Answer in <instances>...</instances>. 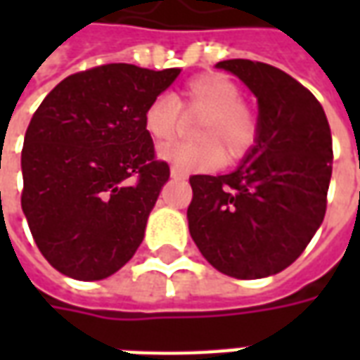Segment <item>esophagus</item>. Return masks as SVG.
<instances>
[{"mask_svg": "<svg viewBox=\"0 0 360 360\" xmlns=\"http://www.w3.org/2000/svg\"><path fill=\"white\" fill-rule=\"evenodd\" d=\"M172 177H173V179H185L187 175H185L183 172H179L177 167H172Z\"/></svg>", "mask_w": 360, "mask_h": 360, "instance_id": "1", "label": "esophagus"}]
</instances>
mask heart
<instances>
[{
  "label": "heart",
  "instance_id": "b5f03b06",
  "mask_svg": "<svg viewBox=\"0 0 360 360\" xmlns=\"http://www.w3.org/2000/svg\"><path fill=\"white\" fill-rule=\"evenodd\" d=\"M200 117L195 125L196 144L162 150V158L179 172H216L229 160L245 156L257 142L258 119L241 102V90L221 73L188 79L177 98L158 94L142 113V125L158 148L172 144L185 127V117Z\"/></svg>",
  "mask_w": 360,
  "mask_h": 360
}]
</instances>
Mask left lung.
Listing matches in <instances>:
<instances>
[{
    "mask_svg": "<svg viewBox=\"0 0 360 360\" xmlns=\"http://www.w3.org/2000/svg\"><path fill=\"white\" fill-rule=\"evenodd\" d=\"M216 67L257 96L258 136L235 172L188 179V231L218 271L266 278L293 264L324 219L332 133L314 94L278 67L250 59Z\"/></svg>",
    "mask_w": 360,
    "mask_h": 360,
    "instance_id": "1",
    "label": "left lung"
}]
</instances>
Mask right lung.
<instances>
[{"mask_svg": "<svg viewBox=\"0 0 360 360\" xmlns=\"http://www.w3.org/2000/svg\"><path fill=\"white\" fill-rule=\"evenodd\" d=\"M181 69L108 63L67 77L34 111L22 146L20 206L44 258L81 281L133 258L169 165L142 113Z\"/></svg>", "mask_w": 360, "mask_h": 360, "instance_id": "add662e5", "label": "right lung"}]
</instances>
